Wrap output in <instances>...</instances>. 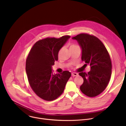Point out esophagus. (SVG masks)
Instances as JSON below:
<instances>
[{
	"label": "esophagus",
	"mask_w": 126,
	"mask_h": 126,
	"mask_svg": "<svg viewBox=\"0 0 126 126\" xmlns=\"http://www.w3.org/2000/svg\"><path fill=\"white\" fill-rule=\"evenodd\" d=\"M78 75V74L77 73H76V72L72 73V76H77Z\"/></svg>",
	"instance_id": "1"
}]
</instances>
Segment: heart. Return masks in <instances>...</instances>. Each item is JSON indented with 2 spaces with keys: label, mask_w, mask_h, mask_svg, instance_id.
I'll list each match as a JSON object with an SVG mask.
<instances>
[{
  "label": "heart",
  "mask_w": 126,
  "mask_h": 126,
  "mask_svg": "<svg viewBox=\"0 0 126 126\" xmlns=\"http://www.w3.org/2000/svg\"><path fill=\"white\" fill-rule=\"evenodd\" d=\"M76 46V45H71V46Z\"/></svg>",
  "instance_id": "b5f03b06"
}]
</instances>
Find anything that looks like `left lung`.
Masks as SVG:
<instances>
[{"mask_svg": "<svg viewBox=\"0 0 126 126\" xmlns=\"http://www.w3.org/2000/svg\"><path fill=\"white\" fill-rule=\"evenodd\" d=\"M72 38L77 41L82 49V61L85 63L83 67L88 64L91 67L88 73L81 71L79 73L84 80L81 91L90 97L98 96L106 89L110 79L112 63L109 54L95 36L81 33Z\"/></svg>", "mask_w": 126, "mask_h": 126, "instance_id": "8db88e82", "label": "left lung"}]
</instances>
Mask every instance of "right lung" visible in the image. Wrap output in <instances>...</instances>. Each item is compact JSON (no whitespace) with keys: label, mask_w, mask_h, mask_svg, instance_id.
<instances>
[{"label":"right lung","mask_w":126,"mask_h":126,"mask_svg":"<svg viewBox=\"0 0 126 126\" xmlns=\"http://www.w3.org/2000/svg\"><path fill=\"white\" fill-rule=\"evenodd\" d=\"M70 38H46L36 42L26 61V72L30 87L38 97L46 101L57 99L63 92L71 76L68 71L55 74L52 66L58 60V52Z\"/></svg>","instance_id":"add662e5"}]
</instances>
